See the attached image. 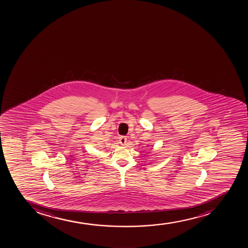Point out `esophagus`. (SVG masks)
I'll return each instance as SVG.
<instances>
[{
    "label": "esophagus",
    "instance_id": "obj_1",
    "mask_svg": "<svg viewBox=\"0 0 248 248\" xmlns=\"http://www.w3.org/2000/svg\"><path fill=\"white\" fill-rule=\"evenodd\" d=\"M119 141H120V145L124 146L127 143V138L126 137L121 136L119 138Z\"/></svg>",
    "mask_w": 248,
    "mask_h": 248
}]
</instances>
